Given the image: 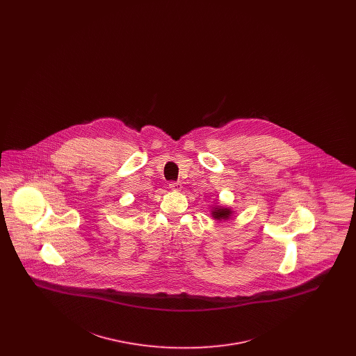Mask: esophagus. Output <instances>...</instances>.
I'll return each instance as SVG.
<instances>
[{"instance_id": "1", "label": "esophagus", "mask_w": 356, "mask_h": 356, "mask_svg": "<svg viewBox=\"0 0 356 356\" xmlns=\"http://www.w3.org/2000/svg\"><path fill=\"white\" fill-rule=\"evenodd\" d=\"M170 188L172 191H180L181 189V184L179 181H172L170 184Z\"/></svg>"}]
</instances>
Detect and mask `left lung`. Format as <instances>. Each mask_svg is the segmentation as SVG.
<instances>
[{
	"mask_svg": "<svg viewBox=\"0 0 356 356\" xmlns=\"http://www.w3.org/2000/svg\"><path fill=\"white\" fill-rule=\"evenodd\" d=\"M212 218L216 220H227L232 216V209L227 208V207H221V205H216L212 208Z\"/></svg>",
	"mask_w": 356,
	"mask_h": 356,
	"instance_id": "obj_1",
	"label": "left lung"
}]
</instances>
